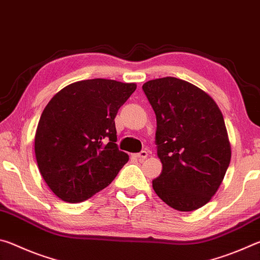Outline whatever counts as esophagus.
Segmentation results:
<instances>
[{"mask_svg":"<svg viewBox=\"0 0 260 260\" xmlns=\"http://www.w3.org/2000/svg\"><path fill=\"white\" fill-rule=\"evenodd\" d=\"M134 157L138 158V159H139L140 161H142V160H144V159H146V158L148 157V151L142 150V151L139 152V153H135Z\"/></svg>","mask_w":260,"mask_h":260,"instance_id":"obj_1","label":"esophagus"}]
</instances>
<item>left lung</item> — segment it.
<instances>
[{"label": "left lung", "mask_w": 260, "mask_h": 260, "mask_svg": "<svg viewBox=\"0 0 260 260\" xmlns=\"http://www.w3.org/2000/svg\"><path fill=\"white\" fill-rule=\"evenodd\" d=\"M142 89L156 114L162 164L153 190L178 211L200 209L217 192L231 162L222 113L209 94L181 79H155Z\"/></svg>", "instance_id": "1"}]
</instances>
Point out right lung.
Here are the masks:
<instances>
[{"label": "right lung", "mask_w": 260, "mask_h": 260, "mask_svg": "<svg viewBox=\"0 0 260 260\" xmlns=\"http://www.w3.org/2000/svg\"><path fill=\"white\" fill-rule=\"evenodd\" d=\"M135 89V83L90 79L64 87L47 104L34 150L43 180L61 201L88 200L128 161L116 143L114 118Z\"/></svg>", "instance_id": "add662e5"}]
</instances>
